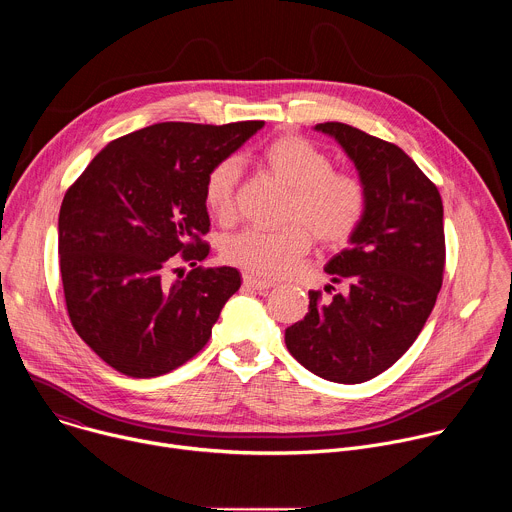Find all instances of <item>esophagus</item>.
Returning <instances> with one entry per match:
<instances>
[{"label":"esophagus","mask_w":512,"mask_h":512,"mask_svg":"<svg viewBox=\"0 0 512 512\" xmlns=\"http://www.w3.org/2000/svg\"><path fill=\"white\" fill-rule=\"evenodd\" d=\"M243 285L249 287V289H255V291H265L271 287L269 281H263V279H257V277H251V275H243Z\"/></svg>","instance_id":"obj_1"}]
</instances>
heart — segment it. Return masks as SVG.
Here are the masks:
<instances>
[{"label": "heart", "instance_id": "obj_1", "mask_svg": "<svg viewBox=\"0 0 512 512\" xmlns=\"http://www.w3.org/2000/svg\"><path fill=\"white\" fill-rule=\"evenodd\" d=\"M267 170L291 190L289 221L281 231L243 229L223 239L221 257L263 279H275L294 269L312 247L346 243L367 212V188L350 172L334 170L332 158L300 135H279L261 154ZM241 164L235 158L214 164L204 180V204L221 221L233 216Z\"/></svg>", "mask_w": 512, "mask_h": 512}]
</instances>
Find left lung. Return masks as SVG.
<instances>
[{
	"label": "left lung",
	"mask_w": 512,
	"mask_h": 512,
	"mask_svg": "<svg viewBox=\"0 0 512 512\" xmlns=\"http://www.w3.org/2000/svg\"><path fill=\"white\" fill-rule=\"evenodd\" d=\"M316 129L354 162L367 188V212L350 247L326 265L344 291L322 300V291L312 289L310 310L285 330V344L314 375L356 385L395 364L435 306L446 265L444 204L395 143L338 121Z\"/></svg>",
	"instance_id": "1"
}]
</instances>
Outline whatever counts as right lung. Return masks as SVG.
<instances>
[{
	"label": "right lung",
	"mask_w": 512,
	"mask_h": 512,
	"mask_svg": "<svg viewBox=\"0 0 512 512\" xmlns=\"http://www.w3.org/2000/svg\"><path fill=\"white\" fill-rule=\"evenodd\" d=\"M263 125L143 127L105 145L66 190L58 255L68 318L115 371L160 377L208 342L241 275L196 265L210 249L204 180ZM176 260L193 269L170 282Z\"/></svg>",
	"instance_id": "1"
}]
</instances>
